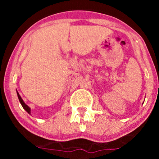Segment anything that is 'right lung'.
I'll return each mask as SVG.
<instances>
[{
	"label": "right lung",
	"mask_w": 159,
	"mask_h": 159,
	"mask_svg": "<svg viewBox=\"0 0 159 159\" xmlns=\"http://www.w3.org/2000/svg\"><path fill=\"white\" fill-rule=\"evenodd\" d=\"M17 95H18V97H19V99L20 103H21V105H22L23 108L25 109V110L28 113V114H30V107H29L27 106V105H26V104L24 102L23 99L21 98V96H20V95H19V93H18V92H17Z\"/></svg>",
	"instance_id": "add662e5"
}]
</instances>
